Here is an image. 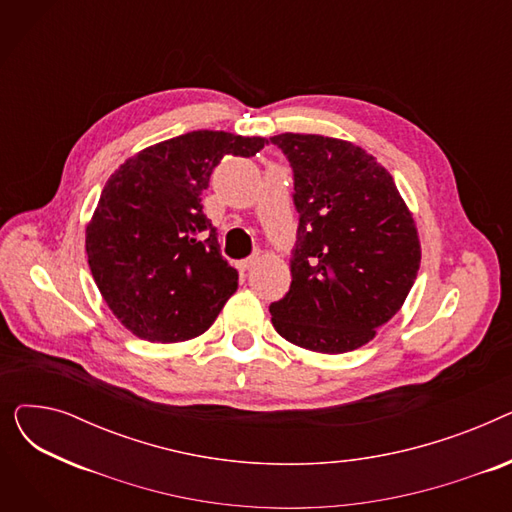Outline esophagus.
<instances>
[{"mask_svg":"<svg viewBox=\"0 0 512 512\" xmlns=\"http://www.w3.org/2000/svg\"><path fill=\"white\" fill-rule=\"evenodd\" d=\"M255 263H257V257L253 255V257H247V259L238 261V263H236V267H238V272H249Z\"/></svg>","mask_w":512,"mask_h":512,"instance_id":"esophagus-1","label":"esophagus"}]
</instances>
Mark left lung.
<instances>
[{
    "label": "left lung",
    "instance_id": "8db88e82",
    "mask_svg": "<svg viewBox=\"0 0 512 512\" xmlns=\"http://www.w3.org/2000/svg\"><path fill=\"white\" fill-rule=\"evenodd\" d=\"M294 174L299 211L290 290L270 305L288 342L348 353L400 311L417 278L415 220L390 172L365 149L321 134L270 139Z\"/></svg>",
    "mask_w": 512,
    "mask_h": 512
}]
</instances>
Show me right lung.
<instances>
[{
	"instance_id": "add662e5",
	"label": "right lung",
	"mask_w": 512,
	"mask_h": 512,
	"mask_svg": "<svg viewBox=\"0 0 512 512\" xmlns=\"http://www.w3.org/2000/svg\"><path fill=\"white\" fill-rule=\"evenodd\" d=\"M261 137L193 130L139 151L105 182L87 226L103 301L149 342L201 336L238 288L201 195L226 155L251 157Z\"/></svg>"
}]
</instances>
